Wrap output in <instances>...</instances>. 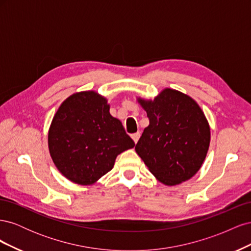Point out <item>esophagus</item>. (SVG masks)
I'll use <instances>...</instances> for the list:
<instances>
[{"instance_id":"esophagus-1","label":"esophagus","mask_w":251,"mask_h":251,"mask_svg":"<svg viewBox=\"0 0 251 251\" xmlns=\"http://www.w3.org/2000/svg\"><path fill=\"white\" fill-rule=\"evenodd\" d=\"M139 137H140V133H139V132H138V133H134V134L132 135V139L134 140L135 143H137V141L139 140Z\"/></svg>"}]
</instances>
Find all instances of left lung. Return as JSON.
Returning <instances> with one entry per match:
<instances>
[{
    "mask_svg": "<svg viewBox=\"0 0 251 251\" xmlns=\"http://www.w3.org/2000/svg\"><path fill=\"white\" fill-rule=\"evenodd\" d=\"M150 125L135 146L151 173L165 185L192 178L206 157L210 131L204 113L191 97L165 89L153 101L138 100Z\"/></svg>",
    "mask_w": 251,
    "mask_h": 251,
    "instance_id": "1",
    "label": "left lung"
}]
</instances>
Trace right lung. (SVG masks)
<instances>
[{"instance_id":"obj_1","label":"right lung","mask_w":251,"mask_h":251,"mask_svg":"<svg viewBox=\"0 0 251 251\" xmlns=\"http://www.w3.org/2000/svg\"><path fill=\"white\" fill-rule=\"evenodd\" d=\"M93 91L73 94L53 117L48 135L52 160L74 183L92 184L110 172L117 155L135 142Z\"/></svg>"}]
</instances>
